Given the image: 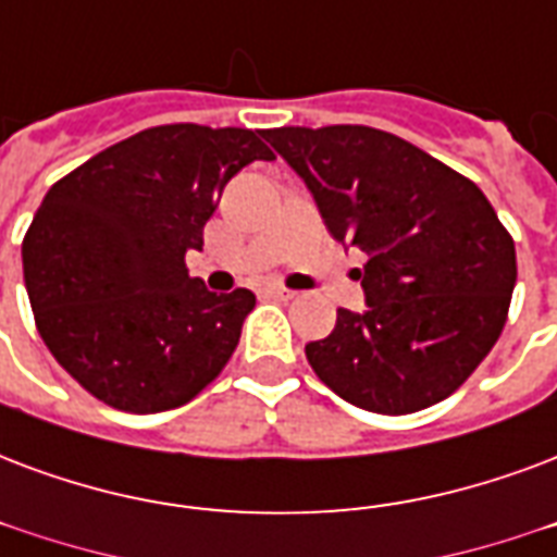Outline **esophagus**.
Returning <instances> with one entry per match:
<instances>
[{"instance_id":"1","label":"esophagus","mask_w":557,"mask_h":557,"mask_svg":"<svg viewBox=\"0 0 557 557\" xmlns=\"http://www.w3.org/2000/svg\"><path fill=\"white\" fill-rule=\"evenodd\" d=\"M265 292H269L271 297H280V300H292V297H295V292H292V288L280 286V283H271V286L265 288Z\"/></svg>"}]
</instances>
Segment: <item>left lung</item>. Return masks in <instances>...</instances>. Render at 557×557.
I'll return each mask as SVG.
<instances>
[{"label": "left lung", "mask_w": 557, "mask_h": 557, "mask_svg": "<svg viewBox=\"0 0 557 557\" xmlns=\"http://www.w3.org/2000/svg\"><path fill=\"white\" fill-rule=\"evenodd\" d=\"M330 236L368 253V309L309 342L318 380L376 414H411L465 385L503 333L517 283L511 233L470 177L368 125L274 127Z\"/></svg>", "instance_id": "1"}]
</instances>
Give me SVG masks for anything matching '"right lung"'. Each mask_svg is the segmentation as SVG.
<instances>
[{"mask_svg": "<svg viewBox=\"0 0 557 557\" xmlns=\"http://www.w3.org/2000/svg\"><path fill=\"white\" fill-rule=\"evenodd\" d=\"M274 160L248 127L157 125L104 148L46 193L23 239L37 333L81 388L131 414L210 385L257 304L186 271L239 169Z\"/></svg>", "mask_w": 557, "mask_h": 557, "instance_id": "add662e5", "label": "right lung"}]
</instances>
